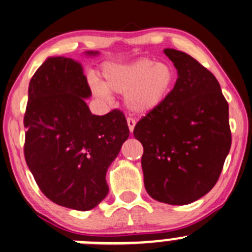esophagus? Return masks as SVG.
I'll return each mask as SVG.
<instances>
[{
    "mask_svg": "<svg viewBox=\"0 0 252 252\" xmlns=\"http://www.w3.org/2000/svg\"><path fill=\"white\" fill-rule=\"evenodd\" d=\"M126 123H128V126H129V130H130V133H133V130L135 128V124H136L135 119L128 118V119H126Z\"/></svg>",
    "mask_w": 252,
    "mask_h": 252,
    "instance_id": "esophagus-1",
    "label": "esophagus"
}]
</instances>
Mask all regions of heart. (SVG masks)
Listing matches in <instances>:
<instances>
[{
  "label": "heart",
  "instance_id": "1",
  "mask_svg": "<svg viewBox=\"0 0 252 252\" xmlns=\"http://www.w3.org/2000/svg\"><path fill=\"white\" fill-rule=\"evenodd\" d=\"M104 81L93 84V93L101 100L110 93L126 94L124 101L131 112L146 115L157 110L170 94L175 71L168 63L148 58L126 63H110L102 72Z\"/></svg>",
  "mask_w": 252,
  "mask_h": 252
}]
</instances>
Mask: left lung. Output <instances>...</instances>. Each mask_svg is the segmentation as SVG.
Wrapping results in <instances>:
<instances>
[{"instance_id":"obj_1","label":"left lung","mask_w":252,"mask_h":252,"mask_svg":"<svg viewBox=\"0 0 252 252\" xmlns=\"http://www.w3.org/2000/svg\"><path fill=\"white\" fill-rule=\"evenodd\" d=\"M179 77L157 110L134 128L144 146L145 189L158 202L185 205L219 180L232 144L228 102L210 71L180 50L164 49Z\"/></svg>"}]
</instances>
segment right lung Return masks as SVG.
Returning <instances> with one entry per match:
<instances>
[{"instance_id":"1","label":"right lung","mask_w":252,"mask_h":252,"mask_svg":"<svg viewBox=\"0 0 252 252\" xmlns=\"http://www.w3.org/2000/svg\"><path fill=\"white\" fill-rule=\"evenodd\" d=\"M91 94L81 63L49 58L31 78L24 115V156L37 186L53 203L82 211L107 195L106 171L129 136L121 110L92 115Z\"/></svg>"}]
</instances>
